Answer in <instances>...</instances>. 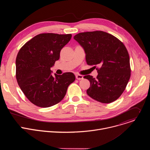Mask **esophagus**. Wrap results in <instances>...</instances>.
<instances>
[{
    "mask_svg": "<svg viewBox=\"0 0 150 150\" xmlns=\"http://www.w3.org/2000/svg\"><path fill=\"white\" fill-rule=\"evenodd\" d=\"M76 78L78 80H81V79H82L83 78V76H82V75H79V74H76Z\"/></svg>",
    "mask_w": 150,
    "mask_h": 150,
    "instance_id": "esophagus-1",
    "label": "esophagus"
}]
</instances>
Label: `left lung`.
Instances as JSON below:
<instances>
[{"mask_svg":"<svg viewBox=\"0 0 150 150\" xmlns=\"http://www.w3.org/2000/svg\"><path fill=\"white\" fill-rule=\"evenodd\" d=\"M83 48L88 65L100 67L96 78L83 76L90 82L87 94L102 103L116 100L125 91L131 77L129 53L123 42L102 31L80 33L74 37Z\"/></svg>","mask_w":150,"mask_h":150,"instance_id":"left-lung-1","label":"left lung"}]
</instances>
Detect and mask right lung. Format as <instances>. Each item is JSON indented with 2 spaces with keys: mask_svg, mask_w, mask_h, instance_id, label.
I'll return each mask as SVG.
<instances>
[{
  "mask_svg": "<svg viewBox=\"0 0 150 150\" xmlns=\"http://www.w3.org/2000/svg\"><path fill=\"white\" fill-rule=\"evenodd\" d=\"M71 37V34H40L20 49L16 59V81L26 97L34 105L49 108L59 103L75 81L72 72L53 76L50 70L59 59L60 50Z\"/></svg>",
  "mask_w": 150,
  "mask_h": 150,
  "instance_id": "obj_1",
  "label": "right lung"
}]
</instances>
